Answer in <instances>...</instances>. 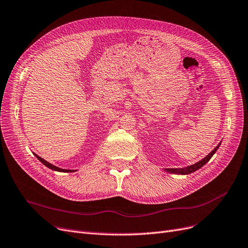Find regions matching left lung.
I'll list each match as a JSON object with an SVG mask.
<instances>
[{
	"mask_svg": "<svg viewBox=\"0 0 248 248\" xmlns=\"http://www.w3.org/2000/svg\"><path fill=\"white\" fill-rule=\"evenodd\" d=\"M220 144H221V143H219V145H217L211 154H209V155H206L204 158H202V161L197 162L196 164L191 165V166H188V167H186V168H179V169H168L167 171H168V172H171V173L186 175V174H190V173H192V172H194V171H196V170H199V169H201V168H202L203 165H205L207 162H209V161L211 160V157H212V156L214 155V154L217 152V148H219Z\"/></svg>",
	"mask_w": 248,
	"mask_h": 248,
	"instance_id": "left-lung-1",
	"label": "left lung"
}]
</instances>
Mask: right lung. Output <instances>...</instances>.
Here are the masks:
<instances>
[{
	"instance_id": "add662e5",
	"label": "right lung",
	"mask_w": 248,
	"mask_h": 248,
	"mask_svg": "<svg viewBox=\"0 0 248 248\" xmlns=\"http://www.w3.org/2000/svg\"><path fill=\"white\" fill-rule=\"evenodd\" d=\"M35 156L38 158L39 161H41L45 166H46L47 168H49V169H52V170H54V171H58V172H68V173H70V172H74L73 170H65V169H61V168H58V167H56V166H54V165H52V164H49L48 162H46V161H45L44 158H42L41 156H38L37 155H35Z\"/></svg>"
}]
</instances>
